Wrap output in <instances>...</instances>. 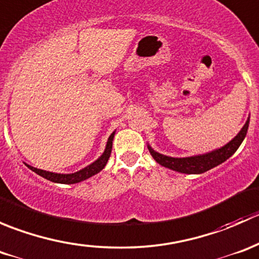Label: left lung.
Segmentation results:
<instances>
[{
	"label": "left lung",
	"mask_w": 259,
	"mask_h": 259,
	"mask_svg": "<svg viewBox=\"0 0 259 259\" xmlns=\"http://www.w3.org/2000/svg\"><path fill=\"white\" fill-rule=\"evenodd\" d=\"M248 126H249V119L245 121L244 126L242 127V130L238 133V135H237L233 140H231L228 144L222 146L221 149L210 151V153L203 154V155L189 156V158H171V156H166L163 155V154L156 153V151L153 150L149 145L148 149L149 151H150L151 156L155 159L156 163L165 166V168L179 171V173L202 174L204 173V171L214 168V166L219 165V164H222L223 161H226L227 159L231 158V156L236 153L237 149L239 148V145L242 144L245 135H247Z\"/></svg>",
	"instance_id": "obj_1"
}]
</instances>
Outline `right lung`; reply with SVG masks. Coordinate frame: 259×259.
<instances>
[{
  "mask_svg": "<svg viewBox=\"0 0 259 259\" xmlns=\"http://www.w3.org/2000/svg\"><path fill=\"white\" fill-rule=\"evenodd\" d=\"M114 135L115 133L109 137L108 139V144H106L105 151L103 153V155L98 159V160L94 161L93 164L88 165L86 168L81 169V170L76 171V173H72V174H57V173H51V171H46L42 170V169H37V168H33V166L27 165V168H30L31 170L35 171L36 174L41 176L42 178L50 180V182H54V183H61V184H75V183H79L82 182V180L90 178V177L95 176L98 174L99 171L103 170L104 166L106 165L108 163L109 158H110V154H111V149H113V139H114Z\"/></svg>",
  "mask_w": 259,
  "mask_h": 259,
  "instance_id": "right-lung-1",
  "label": "right lung"
}]
</instances>
